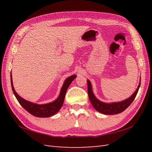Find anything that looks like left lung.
Wrapping results in <instances>:
<instances>
[{"label": "left lung", "instance_id": "8db88e82", "mask_svg": "<svg viewBox=\"0 0 152 152\" xmlns=\"http://www.w3.org/2000/svg\"><path fill=\"white\" fill-rule=\"evenodd\" d=\"M87 92H88L89 98L91 104H93V107L97 110L98 112L105 115H114L120 113L124 112L129 106L133 100L134 99L138 92L140 87L141 80L139 83L138 87L136 89V91L132 94L129 98L120 102H114L112 103H106L101 102L99 99L96 98L93 90H92V86L91 82L89 80H87Z\"/></svg>", "mask_w": 152, "mask_h": 152}]
</instances>
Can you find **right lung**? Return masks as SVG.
<instances>
[{"instance_id":"obj_1","label":"right lung","mask_w":152,"mask_h":152,"mask_svg":"<svg viewBox=\"0 0 152 152\" xmlns=\"http://www.w3.org/2000/svg\"><path fill=\"white\" fill-rule=\"evenodd\" d=\"M76 75H73L70 77H68L65 80V82L61 87V89L60 91V94H59L58 98L54 101V102L46 103V104H38L36 103H31L28 101H26L25 99L22 98L21 96H20L17 94L14 88V86L12 84V75L11 74V83L12 89L13 91V93L16 96L17 100L20 104L23 107L27 112H29L33 115L37 117H49L50 116L54 115L57 112H59L61 107L63 106L64 99H65L66 92L67 89L68 88L69 86L70 85L72 82L75 79Z\"/></svg>"}]
</instances>
